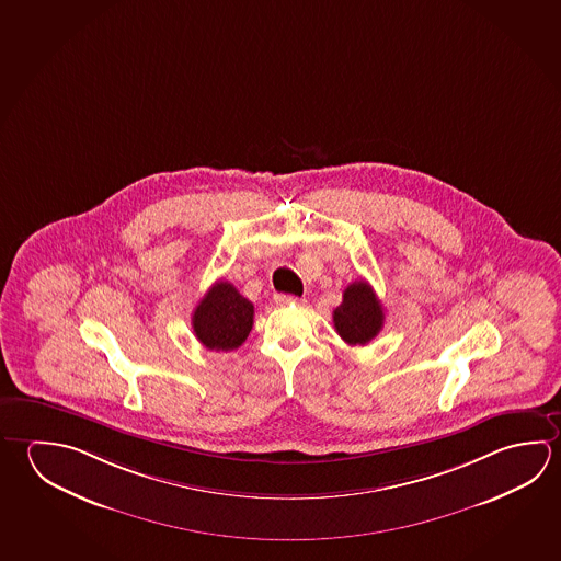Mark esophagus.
<instances>
[{"mask_svg":"<svg viewBox=\"0 0 561 561\" xmlns=\"http://www.w3.org/2000/svg\"><path fill=\"white\" fill-rule=\"evenodd\" d=\"M277 305H301L304 304V299H299V297H295V295H285V294H277L276 297Z\"/></svg>","mask_w":561,"mask_h":561,"instance_id":"obj_1","label":"esophagus"}]
</instances>
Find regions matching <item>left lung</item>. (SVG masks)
Segmentation results:
<instances>
[{
	"label": "left lung",
	"instance_id": "left-lung-1",
	"mask_svg": "<svg viewBox=\"0 0 561 561\" xmlns=\"http://www.w3.org/2000/svg\"><path fill=\"white\" fill-rule=\"evenodd\" d=\"M333 323L344 343H370L383 324L382 305L376 299L373 287L364 279L348 285L343 304L333 311Z\"/></svg>",
	"mask_w": 561,
	"mask_h": 561
}]
</instances>
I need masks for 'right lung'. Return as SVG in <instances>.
Returning <instances> with one entry per match:
<instances>
[{"label":"right lung","mask_w":561,"mask_h":561,"mask_svg":"<svg viewBox=\"0 0 561 561\" xmlns=\"http://www.w3.org/2000/svg\"><path fill=\"white\" fill-rule=\"evenodd\" d=\"M254 324V305L230 282H217L198 301L193 331L208 351H232L244 343Z\"/></svg>","instance_id":"obj_1"}]
</instances>
